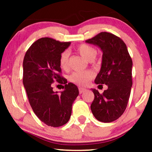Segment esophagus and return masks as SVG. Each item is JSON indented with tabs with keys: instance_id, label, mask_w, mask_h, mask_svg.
<instances>
[{
	"instance_id": "1",
	"label": "esophagus",
	"mask_w": 152,
	"mask_h": 152,
	"mask_svg": "<svg viewBox=\"0 0 152 152\" xmlns=\"http://www.w3.org/2000/svg\"><path fill=\"white\" fill-rule=\"evenodd\" d=\"M78 91H79V94H82L86 91V89L84 88H82V87H79L78 88Z\"/></svg>"
}]
</instances>
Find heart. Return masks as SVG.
I'll return each instance as SVG.
<instances>
[{
	"instance_id": "heart-1",
	"label": "heart",
	"mask_w": 152,
	"mask_h": 152,
	"mask_svg": "<svg viewBox=\"0 0 152 152\" xmlns=\"http://www.w3.org/2000/svg\"><path fill=\"white\" fill-rule=\"evenodd\" d=\"M77 50L82 56L86 60L94 61L96 56V50L93 47L87 44H81L77 47ZM69 53L65 50L61 54L59 58V65L62 69L65 70L69 65ZM94 74L91 71H75L70 76V80L73 83L78 85L86 84L91 79L94 78Z\"/></svg>"
}]
</instances>
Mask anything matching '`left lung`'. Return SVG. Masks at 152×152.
Masks as SVG:
<instances>
[{"label": "left lung", "mask_w": 152, "mask_h": 152, "mask_svg": "<svg viewBox=\"0 0 152 152\" xmlns=\"http://www.w3.org/2000/svg\"><path fill=\"white\" fill-rule=\"evenodd\" d=\"M86 42L97 46L102 50V68L95 83L99 86L106 84L108 86L103 94L92 89L94 94L91 105L92 114L99 121H114L124 114L130 96L132 58L125 43L110 33L102 32Z\"/></svg>", "instance_id": "obj_1"}]
</instances>
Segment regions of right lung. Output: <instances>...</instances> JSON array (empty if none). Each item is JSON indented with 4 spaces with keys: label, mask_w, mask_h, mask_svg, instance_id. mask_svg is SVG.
I'll use <instances>...</instances> for the list:
<instances>
[{
    "label": "right lung",
    "mask_w": 152,
    "mask_h": 152,
    "mask_svg": "<svg viewBox=\"0 0 152 152\" xmlns=\"http://www.w3.org/2000/svg\"><path fill=\"white\" fill-rule=\"evenodd\" d=\"M50 38L37 40L28 49L23 62V83L35 114L45 124L61 126L69 121L72 104L78 95V87L61 75L60 56L70 46ZM55 81L64 84L58 94L53 91Z\"/></svg>",
    "instance_id": "add662e5"
}]
</instances>
